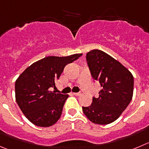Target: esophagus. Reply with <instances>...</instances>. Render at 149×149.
I'll return each instance as SVG.
<instances>
[{
    "label": "esophagus",
    "instance_id": "obj_1",
    "mask_svg": "<svg viewBox=\"0 0 149 149\" xmlns=\"http://www.w3.org/2000/svg\"><path fill=\"white\" fill-rule=\"evenodd\" d=\"M72 94H73V95H76V96H79V95H81L80 93H72Z\"/></svg>",
    "mask_w": 149,
    "mask_h": 149
}]
</instances>
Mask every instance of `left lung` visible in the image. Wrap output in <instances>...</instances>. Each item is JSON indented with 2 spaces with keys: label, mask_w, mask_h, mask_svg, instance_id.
<instances>
[{
  "label": "left lung",
  "mask_w": 149,
  "mask_h": 149,
  "mask_svg": "<svg viewBox=\"0 0 149 149\" xmlns=\"http://www.w3.org/2000/svg\"><path fill=\"white\" fill-rule=\"evenodd\" d=\"M86 58L92 76L101 90L90 106L82 107L83 112L92 123L109 124L118 118L132 101L134 77L120 62L101 50H92Z\"/></svg>",
  "instance_id": "8db88e82"
}]
</instances>
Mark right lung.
<instances>
[{
  "mask_svg": "<svg viewBox=\"0 0 149 149\" xmlns=\"http://www.w3.org/2000/svg\"><path fill=\"white\" fill-rule=\"evenodd\" d=\"M82 54L47 56L28 67L15 81V99L26 118L33 124L49 127L58 121L68 95L51 91L68 64Z\"/></svg>",
  "mask_w": 149,
  "mask_h": 149,
  "instance_id": "right-lung-1",
  "label": "right lung"
}]
</instances>
